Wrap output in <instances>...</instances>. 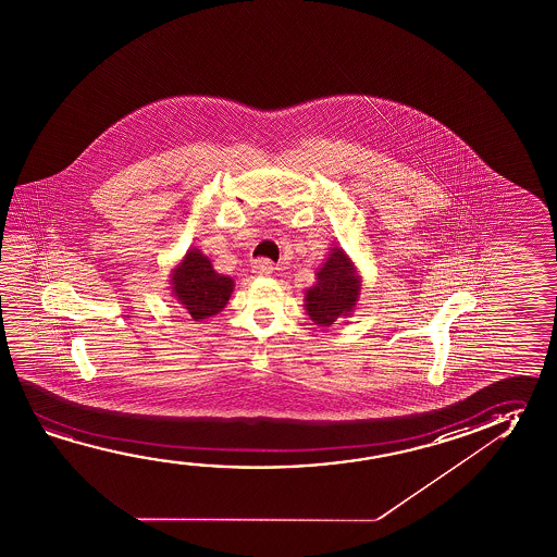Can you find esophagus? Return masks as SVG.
<instances>
[{"mask_svg":"<svg viewBox=\"0 0 557 557\" xmlns=\"http://www.w3.org/2000/svg\"><path fill=\"white\" fill-rule=\"evenodd\" d=\"M252 272L256 275H260V277H264V275H270L274 272V264L270 260H265V258H258V260L252 262Z\"/></svg>","mask_w":557,"mask_h":557,"instance_id":"1","label":"esophagus"}]
</instances>
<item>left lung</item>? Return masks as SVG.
<instances>
[{"mask_svg":"<svg viewBox=\"0 0 557 557\" xmlns=\"http://www.w3.org/2000/svg\"><path fill=\"white\" fill-rule=\"evenodd\" d=\"M361 295V275L346 250L332 245L326 260L317 270V282L305 289V310L317 326H332L351 317Z\"/></svg>","mask_w":557,"mask_h":557,"instance_id":"left-lung-1","label":"left lung"}]
</instances>
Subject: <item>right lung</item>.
Instances as JSON below:
<instances>
[{"label":"right lung","mask_w":557,"mask_h":557,"mask_svg":"<svg viewBox=\"0 0 557 557\" xmlns=\"http://www.w3.org/2000/svg\"><path fill=\"white\" fill-rule=\"evenodd\" d=\"M169 282L174 299L194 320L220 314L235 289L233 277L218 274L210 258L196 247L188 248L183 260L174 265Z\"/></svg>","instance_id":"add662e5"}]
</instances>
